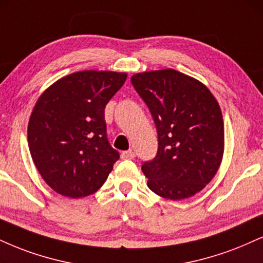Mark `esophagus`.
Masks as SVG:
<instances>
[{
  "mask_svg": "<svg viewBox=\"0 0 263 263\" xmlns=\"http://www.w3.org/2000/svg\"><path fill=\"white\" fill-rule=\"evenodd\" d=\"M135 157H136V154H135V152L132 151V149L126 151V152H122V153H121V158H122V159H134Z\"/></svg>",
  "mask_w": 263,
  "mask_h": 263,
  "instance_id": "1",
  "label": "esophagus"
}]
</instances>
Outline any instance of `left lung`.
<instances>
[{
	"label": "left lung",
	"mask_w": 263,
	"mask_h": 263,
	"mask_svg": "<svg viewBox=\"0 0 263 263\" xmlns=\"http://www.w3.org/2000/svg\"><path fill=\"white\" fill-rule=\"evenodd\" d=\"M158 132V152L142 165L154 194L173 201L200 192L214 178L224 152L220 107L200 81L167 68L134 74Z\"/></svg>",
	"instance_id": "8db88e82"
}]
</instances>
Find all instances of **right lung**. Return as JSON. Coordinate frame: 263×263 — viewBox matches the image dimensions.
Returning a JSON list of instances; mask_svg holds the SVG:
<instances>
[{"mask_svg":"<svg viewBox=\"0 0 263 263\" xmlns=\"http://www.w3.org/2000/svg\"><path fill=\"white\" fill-rule=\"evenodd\" d=\"M126 78L111 71L76 72L37 99L28 143L37 172L58 194L85 197L105 182L120 154L106 138L104 110Z\"/></svg>","mask_w":263,"mask_h":263,"instance_id":"obj_1","label":"right lung"}]
</instances>
